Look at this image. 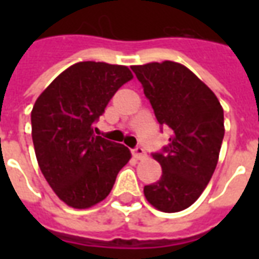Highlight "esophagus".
Returning a JSON list of instances; mask_svg holds the SVG:
<instances>
[{
    "instance_id": "obj_1",
    "label": "esophagus",
    "mask_w": 259,
    "mask_h": 259,
    "mask_svg": "<svg viewBox=\"0 0 259 259\" xmlns=\"http://www.w3.org/2000/svg\"><path fill=\"white\" fill-rule=\"evenodd\" d=\"M133 157H135L136 159H144V158L147 157V152L144 151L141 147H137V148L133 150Z\"/></svg>"
}]
</instances>
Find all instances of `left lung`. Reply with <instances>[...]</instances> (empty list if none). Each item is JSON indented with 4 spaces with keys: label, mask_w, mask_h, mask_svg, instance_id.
<instances>
[{
    "label": "left lung",
    "mask_w": 259,
    "mask_h": 259,
    "mask_svg": "<svg viewBox=\"0 0 259 259\" xmlns=\"http://www.w3.org/2000/svg\"><path fill=\"white\" fill-rule=\"evenodd\" d=\"M159 124L174 135L163 154H154L162 175L144 186L154 208L179 212L193 205L217 168L225 136L223 108L208 85L174 61L133 65Z\"/></svg>",
    "instance_id": "left-lung-1"
}]
</instances>
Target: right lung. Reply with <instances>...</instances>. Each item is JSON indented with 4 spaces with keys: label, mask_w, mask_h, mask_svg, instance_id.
<instances>
[{
    "label": "right lung",
    "mask_w": 259,
    "mask_h": 259,
    "mask_svg": "<svg viewBox=\"0 0 259 259\" xmlns=\"http://www.w3.org/2000/svg\"><path fill=\"white\" fill-rule=\"evenodd\" d=\"M133 73L124 65L84 61L69 66L38 96L31 109L37 162L61 201L91 208L111 193L130 150L94 135L93 123Z\"/></svg>",
    "instance_id": "right-lung-1"
}]
</instances>
